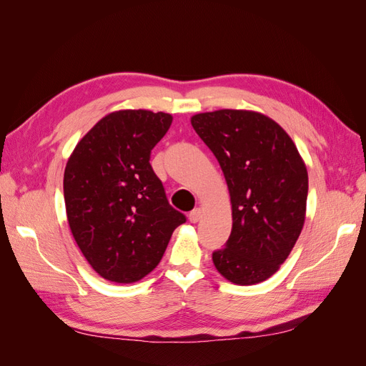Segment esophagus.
<instances>
[{"label": "esophagus", "instance_id": "obj_1", "mask_svg": "<svg viewBox=\"0 0 366 366\" xmlns=\"http://www.w3.org/2000/svg\"><path fill=\"white\" fill-rule=\"evenodd\" d=\"M201 213H202V210L198 207V209H194V210H192L190 212V214H189V219H190V222H193V224H196L198 222L199 219H201Z\"/></svg>", "mask_w": 366, "mask_h": 366}]
</instances>
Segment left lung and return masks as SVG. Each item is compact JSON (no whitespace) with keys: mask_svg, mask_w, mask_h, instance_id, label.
<instances>
[{"mask_svg":"<svg viewBox=\"0 0 366 366\" xmlns=\"http://www.w3.org/2000/svg\"><path fill=\"white\" fill-rule=\"evenodd\" d=\"M226 177L232 233L213 252L218 272L235 285H257L285 263L302 233L307 172L292 139L255 111L219 109L192 117Z\"/></svg>","mask_w":366,"mask_h":366,"instance_id":"1","label":"left lung"}]
</instances>
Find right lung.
<instances>
[{"label":"right lung","mask_w":366,"mask_h":366,"mask_svg":"<svg viewBox=\"0 0 366 366\" xmlns=\"http://www.w3.org/2000/svg\"><path fill=\"white\" fill-rule=\"evenodd\" d=\"M167 112L116 111L74 148L63 193L72 237L91 267L134 283L159 264L185 214L168 204L149 154L172 125Z\"/></svg>","instance_id":"right-lung-1"}]
</instances>
